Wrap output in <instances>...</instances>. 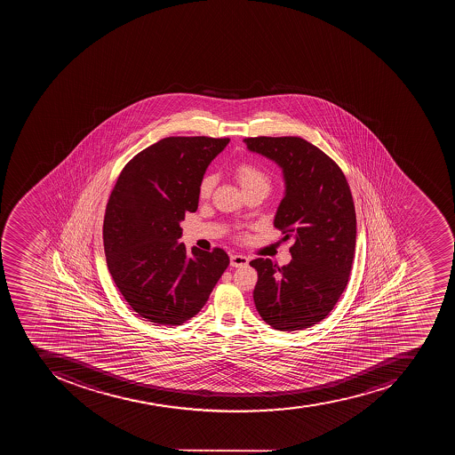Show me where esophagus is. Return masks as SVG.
I'll list each match as a JSON object with an SVG mask.
<instances>
[{"instance_id":"34e87169","label":"esophagus","mask_w":455,"mask_h":455,"mask_svg":"<svg viewBox=\"0 0 455 455\" xmlns=\"http://www.w3.org/2000/svg\"><path fill=\"white\" fill-rule=\"evenodd\" d=\"M249 265V258H246L244 254H232L230 256V266L232 267H243V266Z\"/></svg>"}]
</instances>
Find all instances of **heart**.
<instances>
[{
  "label": "heart",
  "mask_w": 455,
  "mask_h": 455,
  "mask_svg": "<svg viewBox=\"0 0 455 455\" xmlns=\"http://www.w3.org/2000/svg\"><path fill=\"white\" fill-rule=\"evenodd\" d=\"M235 176H236L237 182L243 190L251 189V188L258 187H270V180L261 169L258 166L251 165V164H240L235 169ZM215 187V178L213 176H206L201 183V196H211L212 190Z\"/></svg>",
  "instance_id": "obj_1"
}]
</instances>
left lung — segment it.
I'll list each match as a JSON object with an SVG mask.
<instances>
[{"label": "left lung", "mask_w": 455, "mask_h": 455, "mask_svg": "<svg viewBox=\"0 0 455 455\" xmlns=\"http://www.w3.org/2000/svg\"><path fill=\"white\" fill-rule=\"evenodd\" d=\"M247 149L282 169L284 196L275 215L291 260L254 259L253 300L261 319L280 331L305 330L333 310L347 286L355 249V211L346 176L324 152L297 136L244 140Z\"/></svg>", "instance_id": "obj_1"}]
</instances>
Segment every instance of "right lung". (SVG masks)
Instances as JSON below:
<instances>
[{"label": "right lung", "instance_id": "right-lung-1", "mask_svg": "<svg viewBox=\"0 0 455 455\" xmlns=\"http://www.w3.org/2000/svg\"><path fill=\"white\" fill-rule=\"evenodd\" d=\"M228 138L171 136L133 156L115 183L104 218L107 265L140 317L180 326L201 312L229 266L222 249L188 253L180 222L196 212L201 183Z\"/></svg>", "mask_w": 455, "mask_h": 455}]
</instances>
